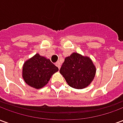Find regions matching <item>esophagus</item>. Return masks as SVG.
Here are the masks:
<instances>
[{
    "label": "esophagus",
    "instance_id": "34e87169",
    "mask_svg": "<svg viewBox=\"0 0 123 123\" xmlns=\"http://www.w3.org/2000/svg\"><path fill=\"white\" fill-rule=\"evenodd\" d=\"M55 65H56V67L59 68V69H60V68H61V63H60V62H59V61L56 62V64H55Z\"/></svg>",
    "mask_w": 123,
    "mask_h": 123
}]
</instances>
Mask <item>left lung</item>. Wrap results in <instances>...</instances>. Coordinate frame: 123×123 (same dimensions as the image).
Wrapping results in <instances>:
<instances>
[{
	"instance_id": "8db88e82",
	"label": "left lung",
	"mask_w": 123,
	"mask_h": 123,
	"mask_svg": "<svg viewBox=\"0 0 123 123\" xmlns=\"http://www.w3.org/2000/svg\"><path fill=\"white\" fill-rule=\"evenodd\" d=\"M96 68L90 57L73 53L64 59L60 69L67 84L75 89L86 88L95 77Z\"/></svg>"
}]
</instances>
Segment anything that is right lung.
<instances>
[{"label": "right lung", "mask_w": 123, "mask_h": 123, "mask_svg": "<svg viewBox=\"0 0 123 123\" xmlns=\"http://www.w3.org/2000/svg\"><path fill=\"white\" fill-rule=\"evenodd\" d=\"M58 70V67L49 59L37 53L24 62L22 77L28 85L40 89L48 83L52 75Z\"/></svg>", "instance_id": "add662e5"}]
</instances>
